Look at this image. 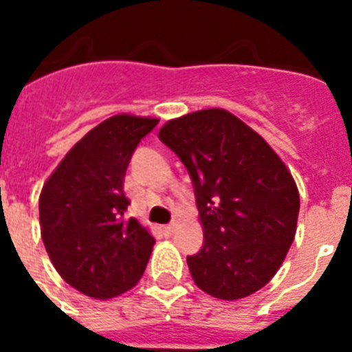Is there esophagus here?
<instances>
[{
	"label": "esophagus",
	"instance_id": "esophagus-1",
	"mask_svg": "<svg viewBox=\"0 0 352 352\" xmlns=\"http://www.w3.org/2000/svg\"><path fill=\"white\" fill-rule=\"evenodd\" d=\"M174 231H176V226L174 223H169V226H162V232L166 236H173Z\"/></svg>",
	"mask_w": 352,
	"mask_h": 352
}]
</instances>
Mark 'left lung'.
I'll return each mask as SVG.
<instances>
[{
  "mask_svg": "<svg viewBox=\"0 0 352 352\" xmlns=\"http://www.w3.org/2000/svg\"><path fill=\"white\" fill-rule=\"evenodd\" d=\"M190 174L203 248L186 257L195 285L220 300L254 294L273 278L296 234L300 194L280 157L243 121L204 109L158 132Z\"/></svg>",
  "mask_w": 352,
  "mask_h": 352,
  "instance_id": "left-lung-1",
  "label": "left lung"
}]
</instances>
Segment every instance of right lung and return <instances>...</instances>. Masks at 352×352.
<instances>
[{"label":"right lung","instance_id":"1","mask_svg":"<svg viewBox=\"0 0 352 352\" xmlns=\"http://www.w3.org/2000/svg\"><path fill=\"white\" fill-rule=\"evenodd\" d=\"M155 118L118 114L89 130L49 176L38 199L42 239L67 284L109 300L138 284L153 236L126 217V167Z\"/></svg>","mask_w":352,"mask_h":352}]
</instances>
